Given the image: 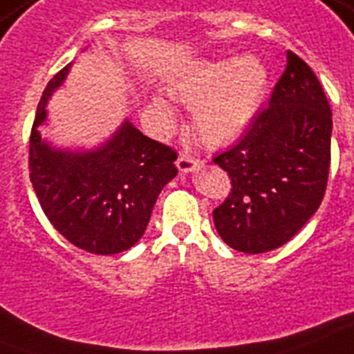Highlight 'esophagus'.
<instances>
[{
	"mask_svg": "<svg viewBox=\"0 0 354 354\" xmlns=\"http://www.w3.org/2000/svg\"><path fill=\"white\" fill-rule=\"evenodd\" d=\"M176 167L178 171L187 174V172H192L196 167H200V160L196 158H191V156H180L176 162Z\"/></svg>",
	"mask_w": 354,
	"mask_h": 354,
	"instance_id": "34e87169",
	"label": "esophagus"
}]
</instances>
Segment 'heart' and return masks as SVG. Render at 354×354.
Masks as SVG:
<instances>
[{"instance_id": "b5f03b06", "label": "heart", "mask_w": 354, "mask_h": 354, "mask_svg": "<svg viewBox=\"0 0 354 354\" xmlns=\"http://www.w3.org/2000/svg\"><path fill=\"white\" fill-rule=\"evenodd\" d=\"M269 85L266 65L252 54L236 59H207L196 63L171 93L178 102L194 109V129L209 147H225L245 134L257 116ZM152 112L163 129L176 122L171 97L156 93L151 96Z\"/></svg>"}]
</instances>
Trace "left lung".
Segmentation results:
<instances>
[{
    "label": "left lung",
    "mask_w": 354,
    "mask_h": 354,
    "mask_svg": "<svg viewBox=\"0 0 354 354\" xmlns=\"http://www.w3.org/2000/svg\"><path fill=\"white\" fill-rule=\"evenodd\" d=\"M331 109L309 65L287 50L286 73L245 136L214 158L232 182L212 211L223 242L249 254L278 249L320 207L331 163Z\"/></svg>",
    "instance_id": "left-lung-1"
}]
</instances>
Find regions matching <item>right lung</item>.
Wrapping results in <instances>:
<instances>
[{"mask_svg":"<svg viewBox=\"0 0 354 354\" xmlns=\"http://www.w3.org/2000/svg\"><path fill=\"white\" fill-rule=\"evenodd\" d=\"M73 63L48 82L30 134V182L48 222L73 245L118 254L143 236L162 189L178 174L176 152L143 136L125 118L94 147H63L39 127L48 125V100Z\"/></svg>","mask_w":354,"mask_h":354,"instance_id":"obj_1","label":"right lung"}]
</instances>
